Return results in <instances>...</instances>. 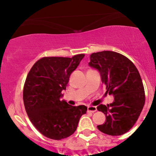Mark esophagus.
<instances>
[{
	"mask_svg": "<svg viewBox=\"0 0 156 156\" xmlns=\"http://www.w3.org/2000/svg\"><path fill=\"white\" fill-rule=\"evenodd\" d=\"M97 110L96 106H88L87 107V112H95Z\"/></svg>",
	"mask_w": 156,
	"mask_h": 156,
	"instance_id": "esophagus-1",
	"label": "esophagus"
}]
</instances>
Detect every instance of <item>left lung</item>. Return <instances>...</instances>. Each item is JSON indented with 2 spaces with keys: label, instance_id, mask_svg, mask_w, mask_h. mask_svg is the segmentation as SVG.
<instances>
[{
  "label": "left lung",
  "instance_id": "obj_1",
  "mask_svg": "<svg viewBox=\"0 0 156 156\" xmlns=\"http://www.w3.org/2000/svg\"><path fill=\"white\" fill-rule=\"evenodd\" d=\"M88 65L100 72L106 93L114 96L112 103L97 106L106 119L97 128L111 136L124 134L136 123L145 103L144 84L137 69L126 56L114 51L92 53Z\"/></svg>",
  "mask_w": 156,
  "mask_h": 156
}]
</instances>
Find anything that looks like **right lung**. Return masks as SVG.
Here are the masks:
<instances>
[{"mask_svg":"<svg viewBox=\"0 0 156 156\" xmlns=\"http://www.w3.org/2000/svg\"><path fill=\"white\" fill-rule=\"evenodd\" d=\"M84 57L41 58L28 74L23 89L25 108L33 125L46 137L59 140L71 136L87 112L85 106H72L61 100L71 74Z\"/></svg>","mask_w":156,"mask_h":156,"instance_id":"right-lung-1","label":"right lung"}]
</instances>
